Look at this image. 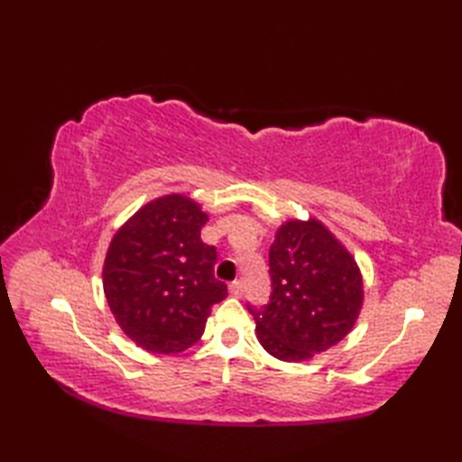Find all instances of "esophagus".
<instances>
[{"mask_svg": "<svg viewBox=\"0 0 462 462\" xmlns=\"http://www.w3.org/2000/svg\"><path fill=\"white\" fill-rule=\"evenodd\" d=\"M242 293H244L242 282H232V283H230V296H232V298H240Z\"/></svg>", "mask_w": 462, "mask_h": 462, "instance_id": "34e87169", "label": "esophagus"}]
</instances>
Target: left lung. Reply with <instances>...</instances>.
Returning <instances> with one entry per match:
<instances>
[{
    "label": "left lung",
    "mask_w": 462,
    "mask_h": 462,
    "mask_svg": "<svg viewBox=\"0 0 462 462\" xmlns=\"http://www.w3.org/2000/svg\"><path fill=\"white\" fill-rule=\"evenodd\" d=\"M272 296L256 319L262 347L288 363L311 359L347 336L363 308L356 258L318 218L283 222L270 248Z\"/></svg>",
    "instance_id": "8db88e82"
}]
</instances>
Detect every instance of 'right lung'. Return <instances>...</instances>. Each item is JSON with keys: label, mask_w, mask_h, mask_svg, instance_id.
I'll list each match as a JSON object with an SVG mask.
<instances>
[{"label": "right lung", "mask_w": 462, "mask_h": 462, "mask_svg": "<svg viewBox=\"0 0 462 462\" xmlns=\"http://www.w3.org/2000/svg\"><path fill=\"white\" fill-rule=\"evenodd\" d=\"M208 214L190 196L166 194L136 210L113 236L103 266L106 303L125 336L152 353L200 339L214 303L216 248L200 238Z\"/></svg>", "instance_id": "add662e5"}]
</instances>
